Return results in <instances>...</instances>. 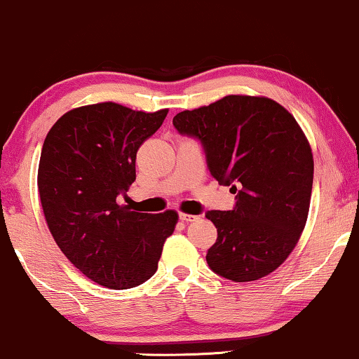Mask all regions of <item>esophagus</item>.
I'll return each mask as SVG.
<instances>
[{
  "label": "esophagus",
  "instance_id": "34e87169",
  "mask_svg": "<svg viewBox=\"0 0 359 359\" xmlns=\"http://www.w3.org/2000/svg\"><path fill=\"white\" fill-rule=\"evenodd\" d=\"M180 220L189 223V222L198 220V217H196V215H189V213H180Z\"/></svg>",
  "mask_w": 359,
  "mask_h": 359
}]
</instances>
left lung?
I'll use <instances>...</instances> for the list:
<instances>
[{"instance_id": "obj_1", "label": "left lung", "mask_w": 359, "mask_h": 359, "mask_svg": "<svg viewBox=\"0 0 359 359\" xmlns=\"http://www.w3.org/2000/svg\"><path fill=\"white\" fill-rule=\"evenodd\" d=\"M180 134L196 137L218 183L231 187V212L212 210L217 242L206 262L233 282L259 280L297 245L309 213L314 159L287 109L267 97L226 95L172 117Z\"/></svg>"}]
</instances>
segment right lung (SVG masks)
Here are the masks:
<instances>
[{
	"label": "right lung",
	"mask_w": 359,
	"mask_h": 359,
	"mask_svg": "<svg viewBox=\"0 0 359 359\" xmlns=\"http://www.w3.org/2000/svg\"><path fill=\"white\" fill-rule=\"evenodd\" d=\"M168 109L133 111L116 102L72 109L46 134L38 193L50 233L83 276L109 289L136 287L158 269L178 213L119 205L136 181V154Z\"/></svg>",
	"instance_id": "obj_1"
}]
</instances>
